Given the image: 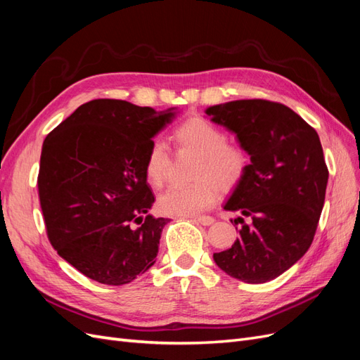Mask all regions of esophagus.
Masks as SVG:
<instances>
[{"instance_id":"34e87169","label":"esophagus","mask_w":360,"mask_h":360,"mask_svg":"<svg viewBox=\"0 0 360 360\" xmlns=\"http://www.w3.org/2000/svg\"><path fill=\"white\" fill-rule=\"evenodd\" d=\"M193 221L200 222L204 226H209L214 222V217H212V216H198V217H193Z\"/></svg>"}]
</instances>
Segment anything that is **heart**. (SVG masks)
<instances>
[{"label":"heart","instance_id":"heart-1","mask_svg":"<svg viewBox=\"0 0 360 360\" xmlns=\"http://www.w3.org/2000/svg\"><path fill=\"white\" fill-rule=\"evenodd\" d=\"M172 141L179 150L198 155L191 184H172L159 197V209L174 216H189L209 209L219 197V189L230 192L246 177L250 158L248 150L228 141L225 130L202 117H189L172 130ZM171 169L167 146L155 141L150 146L144 174L153 188L163 186Z\"/></svg>","mask_w":360,"mask_h":360}]
</instances>
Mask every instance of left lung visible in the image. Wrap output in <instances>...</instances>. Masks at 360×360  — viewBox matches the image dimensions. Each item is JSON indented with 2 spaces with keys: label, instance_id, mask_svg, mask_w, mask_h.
I'll return each mask as SVG.
<instances>
[{
  "label": "left lung",
  "instance_id": "left-lung-1",
  "mask_svg": "<svg viewBox=\"0 0 360 360\" xmlns=\"http://www.w3.org/2000/svg\"><path fill=\"white\" fill-rule=\"evenodd\" d=\"M236 134L250 156L243 181L224 209L240 212L234 245L213 254L226 275L248 284L278 278L309 249L324 205L329 171L319 134L288 106L264 99L205 110Z\"/></svg>",
  "mask_w": 360,
  "mask_h": 360
}]
</instances>
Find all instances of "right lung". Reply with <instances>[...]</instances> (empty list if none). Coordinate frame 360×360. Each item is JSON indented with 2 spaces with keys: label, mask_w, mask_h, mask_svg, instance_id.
<instances>
[{
  "label": "right lung",
  "mask_w": 360,
  "mask_h": 360,
  "mask_svg": "<svg viewBox=\"0 0 360 360\" xmlns=\"http://www.w3.org/2000/svg\"><path fill=\"white\" fill-rule=\"evenodd\" d=\"M174 115L96 99L43 141L37 188L49 242L86 278L123 285L156 263L169 219L148 214L155 195L144 162Z\"/></svg>",
  "instance_id": "add662e5"
}]
</instances>
